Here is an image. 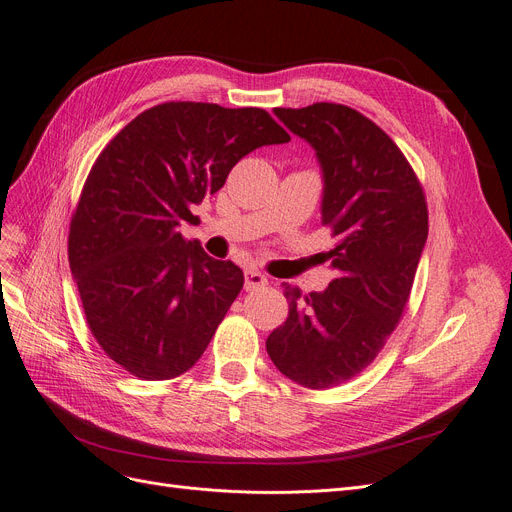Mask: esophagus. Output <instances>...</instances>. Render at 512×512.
<instances>
[{
    "label": "esophagus",
    "mask_w": 512,
    "mask_h": 512,
    "mask_svg": "<svg viewBox=\"0 0 512 512\" xmlns=\"http://www.w3.org/2000/svg\"><path fill=\"white\" fill-rule=\"evenodd\" d=\"M267 283H269L267 275H262L260 271H248V273H245V290H248V292L264 288V285H267Z\"/></svg>",
    "instance_id": "obj_1"
}]
</instances>
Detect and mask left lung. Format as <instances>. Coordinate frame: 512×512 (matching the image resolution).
Wrapping results in <instances>:
<instances>
[{
  "mask_svg": "<svg viewBox=\"0 0 512 512\" xmlns=\"http://www.w3.org/2000/svg\"><path fill=\"white\" fill-rule=\"evenodd\" d=\"M275 115L315 149L336 279L306 296L285 285L290 313L267 353L283 376L323 391L361 374L393 334L428 235L426 199L391 136L359 111L315 102Z\"/></svg>",
  "mask_w": 512,
  "mask_h": 512,
  "instance_id": "8db88e82",
  "label": "left lung"
}]
</instances>
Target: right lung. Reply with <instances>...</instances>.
Segmentation results:
<instances>
[{
	"instance_id": "right-lung-1",
	"label": "right lung",
	"mask_w": 512,
	"mask_h": 512,
	"mask_svg": "<svg viewBox=\"0 0 512 512\" xmlns=\"http://www.w3.org/2000/svg\"><path fill=\"white\" fill-rule=\"evenodd\" d=\"M288 140L264 109L163 102L98 155L71 220L69 264L90 332L132 376L176 378L208 349L243 271L187 241L180 224L195 222L193 206L241 157Z\"/></svg>"
}]
</instances>
